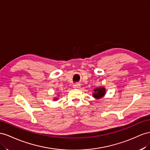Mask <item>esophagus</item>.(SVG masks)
I'll return each instance as SVG.
<instances>
[{
	"label": "esophagus",
	"instance_id": "obj_1",
	"mask_svg": "<svg viewBox=\"0 0 150 150\" xmlns=\"http://www.w3.org/2000/svg\"><path fill=\"white\" fill-rule=\"evenodd\" d=\"M81 87V85L79 83H75L74 85V88H76V89H79Z\"/></svg>",
	"mask_w": 150,
	"mask_h": 150
}]
</instances>
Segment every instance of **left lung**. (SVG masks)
Wrapping results in <instances>:
<instances>
[{"label":"left lung","mask_w":150,"mask_h":150,"mask_svg":"<svg viewBox=\"0 0 150 150\" xmlns=\"http://www.w3.org/2000/svg\"><path fill=\"white\" fill-rule=\"evenodd\" d=\"M105 93V88L100 87L97 88L94 90V93H93V96L96 98V99H100V98L102 97L104 94Z\"/></svg>","instance_id":"left-lung-1"}]
</instances>
